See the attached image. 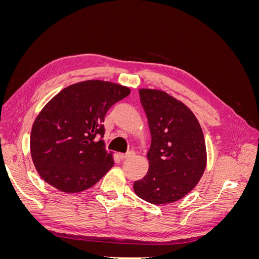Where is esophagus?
Wrapping results in <instances>:
<instances>
[{
    "label": "esophagus",
    "mask_w": 259,
    "mask_h": 259,
    "mask_svg": "<svg viewBox=\"0 0 259 259\" xmlns=\"http://www.w3.org/2000/svg\"><path fill=\"white\" fill-rule=\"evenodd\" d=\"M134 155H135V152L130 151V152L125 153V154H121V155H120V158H121L122 160H125V159H130V158H133V156H134Z\"/></svg>",
    "instance_id": "esophagus-1"
}]
</instances>
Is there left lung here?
<instances>
[{"label":"left lung","mask_w":259,"mask_h":259,"mask_svg":"<svg viewBox=\"0 0 259 259\" xmlns=\"http://www.w3.org/2000/svg\"><path fill=\"white\" fill-rule=\"evenodd\" d=\"M151 133L149 170L134 191L151 204L173 203L197 186L206 167V147L200 123L182 101L163 91L139 90Z\"/></svg>","instance_id":"1"}]
</instances>
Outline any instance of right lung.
<instances>
[{"instance_id": "right-lung-1", "label": "right lung", "mask_w": 259, "mask_h": 259, "mask_svg": "<svg viewBox=\"0 0 259 259\" xmlns=\"http://www.w3.org/2000/svg\"><path fill=\"white\" fill-rule=\"evenodd\" d=\"M126 86L100 80L72 84L59 92L32 125L30 150L42 179L66 193L84 191L113 166L105 149V115L127 97Z\"/></svg>"}]
</instances>
